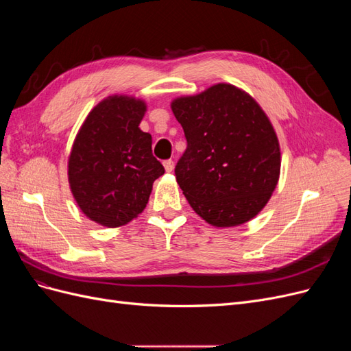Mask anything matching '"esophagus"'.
<instances>
[{
  "label": "esophagus",
  "mask_w": 351,
  "mask_h": 351,
  "mask_svg": "<svg viewBox=\"0 0 351 351\" xmlns=\"http://www.w3.org/2000/svg\"><path fill=\"white\" fill-rule=\"evenodd\" d=\"M164 168L167 173H171L174 169V162L171 161V159H167V161H164Z\"/></svg>",
  "instance_id": "obj_1"
}]
</instances>
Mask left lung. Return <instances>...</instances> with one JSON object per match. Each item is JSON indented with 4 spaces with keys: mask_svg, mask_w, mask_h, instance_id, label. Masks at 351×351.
<instances>
[{
    "mask_svg": "<svg viewBox=\"0 0 351 351\" xmlns=\"http://www.w3.org/2000/svg\"><path fill=\"white\" fill-rule=\"evenodd\" d=\"M171 110L187 141L176 178L190 206L214 227L256 217L277 187L281 152L274 127L247 92L218 83Z\"/></svg>",
    "mask_w": 351,
    "mask_h": 351,
    "instance_id": "obj_1",
    "label": "left lung"
}]
</instances>
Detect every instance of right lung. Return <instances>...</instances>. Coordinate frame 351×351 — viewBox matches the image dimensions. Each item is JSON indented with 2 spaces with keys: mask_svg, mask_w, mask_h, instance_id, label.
<instances>
[{
  "mask_svg": "<svg viewBox=\"0 0 351 351\" xmlns=\"http://www.w3.org/2000/svg\"><path fill=\"white\" fill-rule=\"evenodd\" d=\"M146 104L129 95L105 98L88 114L69 156V184L89 219L108 228L142 214L164 167L152 136L139 129Z\"/></svg>",
  "mask_w": 351,
  "mask_h": 351,
  "instance_id": "obj_1",
  "label": "right lung"
}]
</instances>
